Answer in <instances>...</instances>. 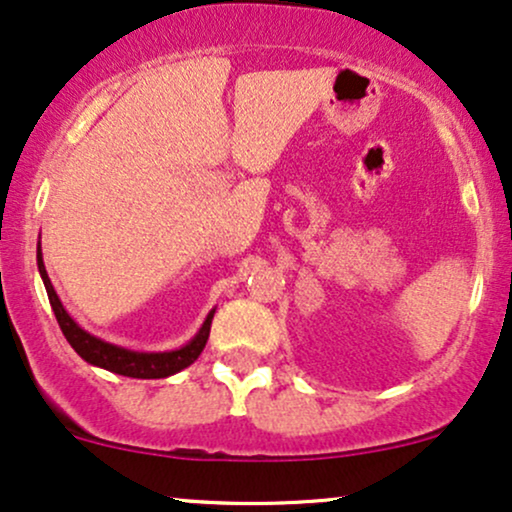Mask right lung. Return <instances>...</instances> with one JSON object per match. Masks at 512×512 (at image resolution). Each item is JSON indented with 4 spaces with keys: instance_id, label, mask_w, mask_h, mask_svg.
Here are the masks:
<instances>
[{
    "instance_id": "1",
    "label": "right lung",
    "mask_w": 512,
    "mask_h": 512,
    "mask_svg": "<svg viewBox=\"0 0 512 512\" xmlns=\"http://www.w3.org/2000/svg\"><path fill=\"white\" fill-rule=\"evenodd\" d=\"M37 267H40L44 288H47L51 309H54L58 326H61V331H63V335H66V340L70 342V347H73L84 361L106 368V371L127 375V378H144V380L167 378V375H174V373H179L181 368L191 366L193 361L200 357L205 342H208V338H210V326H212V316H215V312L208 314L203 328H200L198 335L189 342V345L181 347V349H174V352H158V354L129 352V349L111 345V342H103L99 338H94V335H89L87 331H82V328L77 326L73 319H70L66 309H63V304H61V300H58L54 286H51L47 269H44L40 250H37Z\"/></svg>"
}]
</instances>
